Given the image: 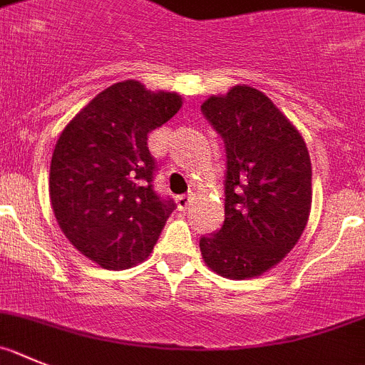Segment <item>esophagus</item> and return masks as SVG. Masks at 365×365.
<instances>
[{"instance_id": "1", "label": "esophagus", "mask_w": 365, "mask_h": 365, "mask_svg": "<svg viewBox=\"0 0 365 365\" xmlns=\"http://www.w3.org/2000/svg\"><path fill=\"white\" fill-rule=\"evenodd\" d=\"M190 200H192V196H190V195H182V196H178V198H176V205H178L180 211H185L187 207L190 205Z\"/></svg>"}]
</instances>
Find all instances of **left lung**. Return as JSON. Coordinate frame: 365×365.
<instances>
[{
    "mask_svg": "<svg viewBox=\"0 0 365 365\" xmlns=\"http://www.w3.org/2000/svg\"><path fill=\"white\" fill-rule=\"evenodd\" d=\"M202 110L225 142V220L200 240L223 278L260 277L298 244L311 212V158L300 130L264 93L235 85Z\"/></svg>",
    "mask_w": 365,
    "mask_h": 365,
    "instance_id": "obj_1",
    "label": "left lung"
}]
</instances>
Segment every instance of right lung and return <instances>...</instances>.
Listing matches in <instances>:
<instances>
[{
	"instance_id": "1",
	"label": "right lung",
	"mask_w": 365,
	"mask_h": 365,
	"mask_svg": "<svg viewBox=\"0 0 365 365\" xmlns=\"http://www.w3.org/2000/svg\"><path fill=\"white\" fill-rule=\"evenodd\" d=\"M182 103L178 93L120 81L88 101L56 142L48 178L56 222L103 269L142 264L175 209L153 189L156 165L147 136Z\"/></svg>"
}]
</instances>
